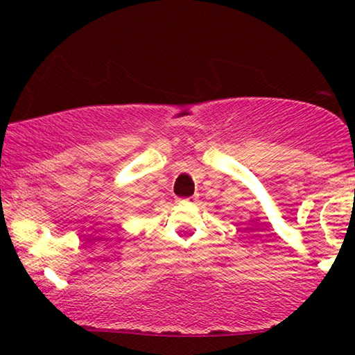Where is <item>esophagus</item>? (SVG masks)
Instances as JSON below:
<instances>
[{"label": "esophagus", "mask_w": 355, "mask_h": 355, "mask_svg": "<svg viewBox=\"0 0 355 355\" xmlns=\"http://www.w3.org/2000/svg\"><path fill=\"white\" fill-rule=\"evenodd\" d=\"M197 196H191V197H186V198H178V202L181 203H196L197 202Z\"/></svg>", "instance_id": "34e87169"}]
</instances>
